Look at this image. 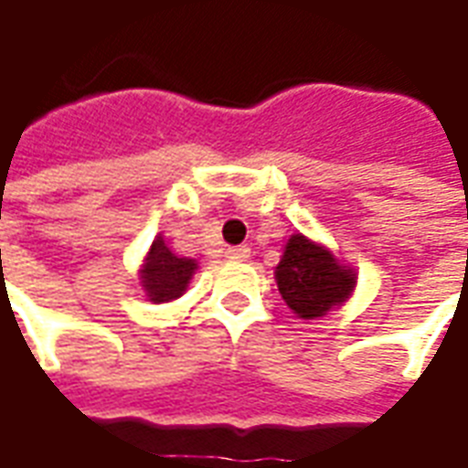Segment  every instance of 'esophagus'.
<instances>
[{"mask_svg": "<svg viewBox=\"0 0 468 468\" xmlns=\"http://www.w3.org/2000/svg\"><path fill=\"white\" fill-rule=\"evenodd\" d=\"M225 258L228 261H245V258H250V248L248 245H233V248L225 250Z\"/></svg>", "mask_w": 468, "mask_h": 468, "instance_id": "esophagus-1", "label": "esophagus"}]
</instances>
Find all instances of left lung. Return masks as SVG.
Returning a JSON list of instances; mask_svg holds the SVG:
<instances>
[{
    "mask_svg": "<svg viewBox=\"0 0 468 468\" xmlns=\"http://www.w3.org/2000/svg\"><path fill=\"white\" fill-rule=\"evenodd\" d=\"M275 281L295 315L321 318L351 295L356 273L335 263L325 248L298 233L285 245L283 261L275 268Z\"/></svg>",
    "mask_w": 468,
    "mask_h": 468,
    "instance_id": "8db88e82",
    "label": "left lung"
}]
</instances>
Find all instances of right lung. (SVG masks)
<instances>
[{
	"label": "right lung",
	"mask_w": 468,
	"mask_h": 468,
	"mask_svg": "<svg viewBox=\"0 0 468 468\" xmlns=\"http://www.w3.org/2000/svg\"><path fill=\"white\" fill-rule=\"evenodd\" d=\"M195 268H197L195 261L177 258L165 245L163 238H157L143 265V285L147 291V298L154 303H167V301L180 298L193 278Z\"/></svg>",
	"instance_id": "right-lung-1"
}]
</instances>
